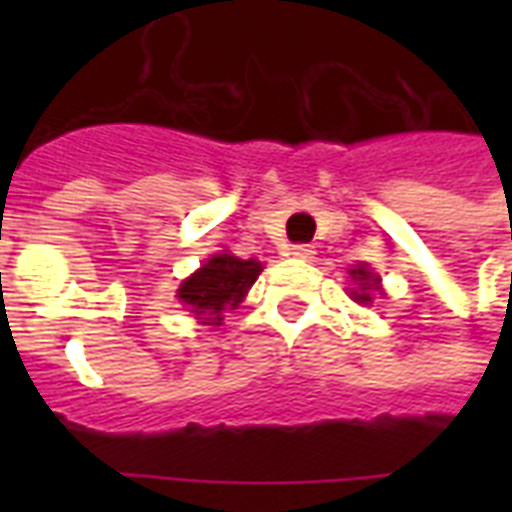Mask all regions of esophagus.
<instances>
[{
  "instance_id": "1",
  "label": "esophagus",
  "mask_w": 512,
  "mask_h": 512,
  "mask_svg": "<svg viewBox=\"0 0 512 512\" xmlns=\"http://www.w3.org/2000/svg\"><path fill=\"white\" fill-rule=\"evenodd\" d=\"M289 255L295 257V260H313L316 249H313L311 244H295V247L289 249Z\"/></svg>"
}]
</instances>
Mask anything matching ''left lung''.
Segmentation results:
<instances>
[{"mask_svg": "<svg viewBox=\"0 0 512 512\" xmlns=\"http://www.w3.org/2000/svg\"><path fill=\"white\" fill-rule=\"evenodd\" d=\"M350 279L358 284V289H350V297H353L356 303H372V292L374 289H380V276L369 271L366 265H356V268H350Z\"/></svg>", "mask_w": 512, "mask_h": 512, "instance_id": "left-lung-1", "label": "left lung"}]
</instances>
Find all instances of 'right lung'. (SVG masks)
<instances>
[{"instance_id": "obj_1", "label": "right lung", "mask_w": 512, "mask_h": 512, "mask_svg": "<svg viewBox=\"0 0 512 512\" xmlns=\"http://www.w3.org/2000/svg\"><path fill=\"white\" fill-rule=\"evenodd\" d=\"M263 271L257 260H241L231 252L212 255L199 271L191 273L177 289V300L201 319V324L220 327L225 311L239 308L249 287Z\"/></svg>"}]
</instances>
